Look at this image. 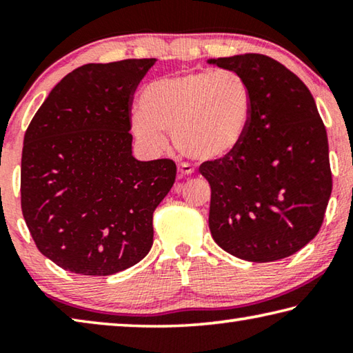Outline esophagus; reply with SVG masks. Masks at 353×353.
I'll use <instances>...</instances> for the list:
<instances>
[{
	"label": "esophagus",
	"mask_w": 353,
	"mask_h": 353,
	"mask_svg": "<svg viewBox=\"0 0 353 353\" xmlns=\"http://www.w3.org/2000/svg\"><path fill=\"white\" fill-rule=\"evenodd\" d=\"M193 171H194L193 166L188 165V163H179V166H177V172H179V176H181V177L193 174Z\"/></svg>",
	"instance_id": "esophagus-1"
}]
</instances>
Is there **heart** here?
Returning <instances> with one entry per match:
<instances>
[{
	"label": "heart",
	"instance_id": "obj_1",
	"mask_svg": "<svg viewBox=\"0 0 353 353\" xmlns=\"http://www.w3.org/2000/svg\"><path fill=\"white\" fill-rule=\"evenodd\" d=\"M134 132L148 146H165L172 132L179 151L198 162H221L246 140L254 119L250 83L234 70L191 71L143 88Z\"/></svg>",
	"mask_w": 353,
	"mask_h": 353
}]
</instances>
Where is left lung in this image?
I'll use <instances>...</instances> for the list:
<instances>
[{
  "instance_id": "1",
  "label": "left lung",
  "mask_w": 353,
  "mask_h": 353,
  "mask_svg": "<svg viewBox=\"0 0 353 353\" xmlns=\"http://www.w3.org/2000/svg\"><path fill=\"white\" fill-rule=\"evenodd\" d=\"M208 63L241 73L254 94L241 148L199 166L212 188V236L241 260H282L312 241L324 221L332 194L325 126L305 83L274 59L240 54Z\"/></svg>"
}]
</instances>
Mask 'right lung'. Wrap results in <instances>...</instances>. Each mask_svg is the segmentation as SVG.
Here are the masks:
<instances>
[{"instance_id":"1","label":"right lung","mask_w":353,"mask_h":353,"mask_svg":"<svg viewBox=\"0 0 353 353\" xmlns=\"http://www.w3.org/2000/svg\"><path fill=\"white\" fill-rule=\"evenodd\" d=\"M155 59L87 63L29 123L21 212L35 246L65 271L112 276L145 259L152 214L176 181L170 159L132 155L130 107Z\"/></svg>"}]
</instances>
